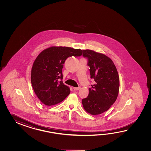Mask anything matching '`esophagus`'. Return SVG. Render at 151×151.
Here are the masks:
<instances>
[{"instance_id": "1", "label": "esophagus", "mask_w": 151, "mask_h": 151, "mask_svg": "<svg viewBox=\"0 0 151 151\" xmlns=\"http://www.w3.org/2000/svg\"><path fill=\"white\" fill-rule=\"evenodd\" d=\"M80 88H81V87H73V89H74L75 91L79 90Z\"/></svg>"}]
</instances>
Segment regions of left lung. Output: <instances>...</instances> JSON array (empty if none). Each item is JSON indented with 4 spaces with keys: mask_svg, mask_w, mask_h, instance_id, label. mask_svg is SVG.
Listing matches in <instances>:
<instances>
[{
    "mask_svg": "<svg viewBox=\"0 0 151 151\" xmlns=\"http://www.w3.org/2000/svg\"><path fill=\"white\" fill-rule=\"evenodd\" d=\"M87 59L91 78L96 83L91 85L89 94L82 100L85 110L92 115L105 112L116 101L119 90V78L112 60L104 54L90 50H83Z\"/></svg>",
    "mask_w": 151,
    "mask_h": 151,
    "instance_id": "8db88e82",
    "label": "left lung"
}]
</instances>
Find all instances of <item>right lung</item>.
I'll use <instances>...</instances> for the list:
<instances>
[{
	"label": "right lung",
	"instance_id": "1",
	"mask_svg": "<svg viewBox=\"0 0 151 151\" xmlns=\"http://www.w3.org/2000/svg\"><path fill=\"white\" fill-rule=\"evenodd\" d=\"M83 50L68 47L53 46L38 55L32 66L31 80L35 94L45 105L63 101L70 93L63 82L62 68L67 58L80 57Z\"/></svg>",
	"mask_w": 151,
	"mask_h": 151
}]
</instances>
